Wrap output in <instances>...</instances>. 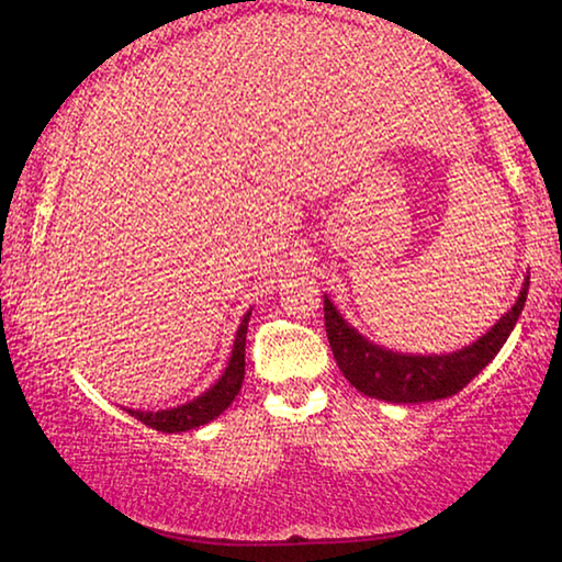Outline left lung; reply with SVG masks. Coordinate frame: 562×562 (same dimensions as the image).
Segmentation results:
<instances>
[{"mask_svg":"<svg viewBox=\"0 0 562 562\" xmlns=\"http://www.w3.org/2000/svg\"><path fill=\"white\" fill-rule=\"evenodd\" d=\"M530 278L526 274L520 294L513 307L473 345L456 349L451 355H404L369 341L341 317L325 294V327L331 355L341 374L361 394L392 404H422L459 394L471 379L488 367V361L506 345L528 297Z\"/></svg>","mask_w":562,"mask_h":562,"instance_id":"1","label":"left lung"}]
</instances>
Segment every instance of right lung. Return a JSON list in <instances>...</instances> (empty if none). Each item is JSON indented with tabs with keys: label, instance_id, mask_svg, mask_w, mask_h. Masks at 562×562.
Segmentation results:
<instances>
[{
	"label": "right lung",
	"instance_id": "1",
	"mask_svg": "<svg viewBox=\"0 0 562 562\" xmlns=\"http://www.w3.org/2000/svg\"><path fill=\"white\" fill-rule=\"evenodd\" d=\"M252 307L245 312L240 319V327H237V335L233 341V351L231 359H227L225 372L221 379L205 389L201 396L190 398V402L173 406V408H158V412H140V408H123L128 412L133 418L144 422L146 426L164 434H178V431H190L198 429L213 418L221 416L227 406L233 404V398L237 396L245 379V337H247V322H250Z\"/></svg>",
	"mask_w": 562,
	"mask_h": 562
}]
</instances>
